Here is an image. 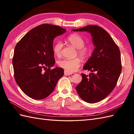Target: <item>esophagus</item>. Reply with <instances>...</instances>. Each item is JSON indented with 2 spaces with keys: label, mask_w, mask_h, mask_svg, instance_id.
Segmentation results:
<instances>
[{
  "label": "esophagus",
  "mask_w": 134,
  "mask_h": 134,
  "mask_svg": "<svg viewBox=\"0 0 134 134\" xmlns=\"http://www.w3.org/2000/svg\"><path fill=\"white\" fill-rule=\"evenodd\" d=\"M64 75H65V76H67V75H71V74H72V73L68 72H67V71H64Z\"/></svg>",
  "instance_id": "1"
}]
</instances>
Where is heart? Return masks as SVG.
Returning <instances> with one entry per match:
<instances>
[{
    "label": "heart",
    "mask_w": 134,
    "mask_h": 134,
    "mask_svg": "<svg viewBox=\"0 0 134 134\" xmlns=\"http://www.w3.org/2000/svg\"><path fill=\"white\" fill-rule=\"evenodd\" d=\"M67 41L76 49V55H78L83 60L89 58L90 55L89 48L85 45L84 39L76 34H71L67 37ZM63 44L62 42L58 41L54 45L53 48V53L56 57L60 58L62 55ZM81 64V59L77 57L74 59H64L58 62V65L67 72L72 73L77 70Z\"/></svg>",
    "instance_id": "obj_1"
}]
</instances>
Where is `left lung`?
<instances>
[{
	"label": "left lung",
	"instance_id": "1",
	"mask_svg": "<svg viewBox=\"0 0 134 134\" xmlns=\"http://www.w3.org/2000/svg\"><path fill=\"white\" fill-rule=\"evenodd\" d=\"M72 30L89 32L96 47L83 68L92 73L89 77L81 74L82 80L76 86V90L85 102H99L106 98L117 84L121 71L120 49L109 34L98 25H88Z\"/></svg>",
	"mask_w": 134,
	"mask_h": 134
}]
</instances>
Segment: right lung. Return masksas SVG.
Returning <instances> with one entry per match:
<instances>
[{"label": "right lung", "mask_w": 134, "mask_h": 134, "mask_svg": "<svg viewBox=\"0 0 134 134\" xmlns=\"http://www.w3.org/2000/svg\"><path fill=\"white\" fill-rule=\"evenodd\" d=\"M66 29L44 24L33 28L16 44L13 58L16 83L25 94L35 99L47 97L64 74L62 68L51 69L55 63L54 38Z\"/></svg>", "instance_id": "add662e5"}]
</instances>
